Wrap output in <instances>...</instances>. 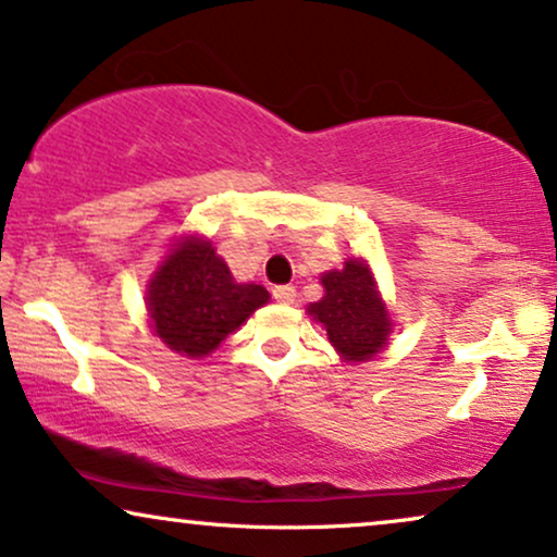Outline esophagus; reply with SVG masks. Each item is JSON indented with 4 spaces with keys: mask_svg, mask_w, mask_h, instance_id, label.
<instances>
[{
    "mask_svg": "<svg viewBox=\"0 0 557 557\" xmlns=\"http://www.w3.org/2000/svg\"><path fill=\"white\" fill-rule=\"evenodd\" d=\"M274 300L277 302H293L295 300V287L293 285H280L272 290Z\"/></svg>",
    "mask_w": 557,
    "mask_h": 557,
    "instance_id": "obj_1",
    "label": "esophagus"
}]
</instances>
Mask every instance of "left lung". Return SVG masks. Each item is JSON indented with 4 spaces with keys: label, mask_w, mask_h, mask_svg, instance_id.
<instances>
[{
    "label": "left lung",
    "mask_w": 557,
    "mask_h": 557,
    "mask_svg": "<svg viewBox=\"0 0 557 557\" xmlns=\"http://www.w3.org/2000/svg\"><path fill=\"white\" fill-rule=\"evenodd\" d=\"M326 295L308 308L326 329L329 342L349 362L370 360L383 349L391 334V319L377 298L370 270L360 259H349L344 270L321 277Z\"/></svg>",
    "instance_id": "1"
}]
</instances>
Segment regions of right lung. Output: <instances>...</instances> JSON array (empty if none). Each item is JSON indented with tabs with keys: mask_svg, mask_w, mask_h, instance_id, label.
Returning a JSON list of instances; mask_svg holds the SVG:
<instances>
[{
	"mask_svg": "<svg viewBox=\"0 0 557 557\" xmlns=\"http://www.w3.org/2000/svg\"><path fill=\"white\" fill-rule=\"evenodd\" d=\"M270 300L262 285H238L210 242L189 238L149 283V313L159 339L187 357L210 355L231 331Z\"/></svg>",
	"mask_w": 557,
	"mask_h": 557,
	"instance_id": "right-lung-1",
	"label": "right lung"
}]
</instances>
